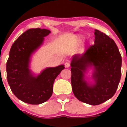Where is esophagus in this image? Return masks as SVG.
<instances>
[{
	"mask_svg": "<svg viewBox=\"0 0 127 127\" xmlns=\"http://www.w3.org/2000/svg\"><path fill=\"white\" fill-rule=\"evenodd\" d=\"M65 67L66 68H68L70 67V63L68 62H66L65 63Z\"/></svg>",
	"mask_w": 127,
	"mask_h": 127,
	"instance_id": "esophagus-1",
	"label": "esophagus"
}]
</instances>
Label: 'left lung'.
I'll use <instances>...</instances> for the list:
<instances>
[{
	"mask_svg": "<svg viewBox=\"0 0 127 127\" xmlns=\"http://www.w3.org/2000/svg\"><path fill=\"white\" fill-rule=\"evenodd\" d=\"M94 45L82 55H75L70 65L72 91L79 100L98 105L112 98L121 76L122 57L114 40L98 30H94ZM94 66L91 77L85 73Z\"/></svg>",
	"mask_w": 127,
	"mask_h": 127,
	"instance_id": "1",
	"label": "left lung"
}]
</instances>
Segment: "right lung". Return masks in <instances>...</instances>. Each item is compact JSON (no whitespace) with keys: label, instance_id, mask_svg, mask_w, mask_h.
Masks as SVG:
<instances>
[{"label":"right lung","instance_id":"obj_1","mask_svg":"<svg viewBox=\"0 0 127 127\" xmlns=\"http://www.w3.org/2000/svg\"><path fill=\"white\" fill-rule=\"evenodd\" d=\"M51 31L45 29H30L13 43L6 63L8 82L11 91L21 101L39 104L51 97L55 78L64 68L62 64L46 67L35 74L30 68L33 55L43 44Z\"/></svg>","mask_w":127,"mask_h":127}]
</instances>
